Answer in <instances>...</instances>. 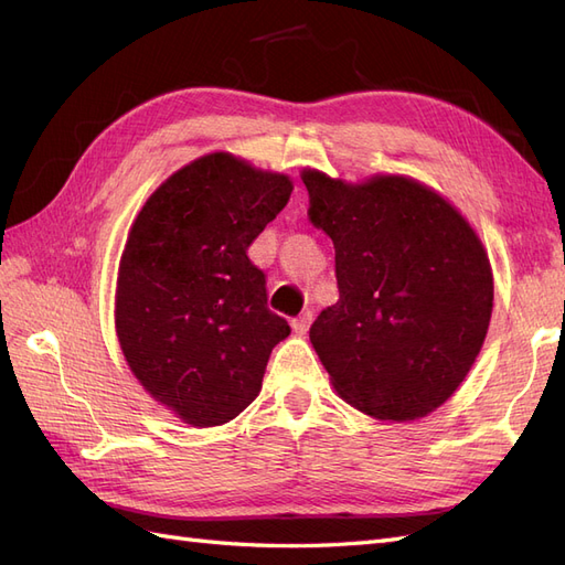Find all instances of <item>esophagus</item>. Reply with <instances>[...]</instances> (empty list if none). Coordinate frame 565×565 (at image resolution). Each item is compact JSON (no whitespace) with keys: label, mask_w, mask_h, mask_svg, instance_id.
<instances>
[{"label":"esophagus","mask_w":565,"mask_h":565,"mask_svg":"<svg viewBox=\"0 0 565 565\" xmlns=\"http://www.w3.org/2000/svg\"><path fill=\"white\" fill-rule=\"evenodd\" d=\"M311 320H313V311H303V313H299V316L292 320V330H295L297 334L309 332V328H311Z\"/></svg>","instance_id":"1"}]
</instances>
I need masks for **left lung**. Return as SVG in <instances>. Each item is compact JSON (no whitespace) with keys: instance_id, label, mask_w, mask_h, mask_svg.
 Returning <instances> with one entry per match:
<instances>
[{"instance_id":"left-lung-1","label":"left lung","mask_w":565,"mask_h":565,"mask_svg":"<svg viewBox=\"0 0 565 565\" xmlns=\"http://www.w3.org/2000/svg\"><path fill=\"white\" fill-rule=\"evenodd\" d=\"M301 179L313 226L334 243L339 301L309 332L334 388L377 419L429 415L467 377L488 332L492 273L481 241L413 179L351 185L316 169Z\"/></svg>"}]
</instances>
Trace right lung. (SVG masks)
Returning a JSON list of instances; mask_svg holds the SVG:
<instances>
[{
  "label": "right lung",
  "mask_w": 565,
  "mask_h": 565,
  "mask_svg": "<svg viewBox=\"0 0 565 565\" xmlns=\"http://www.w3.org/2000/svg\"><path fill=\"white\" fill-rule=\"evenodd\" d=\"M292 181L212 152L169 177L119 259L117 339L136 380L185 424L216 426L259 396L289 324L247 256Z\"/></svg>",
  "instance_id": "add662e5"
}]
</instances>
